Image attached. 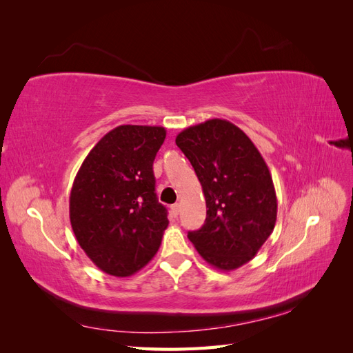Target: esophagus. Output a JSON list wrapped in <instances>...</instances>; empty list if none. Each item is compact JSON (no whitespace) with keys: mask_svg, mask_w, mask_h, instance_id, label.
<instances>
[{"mask_svg":"<svg viewBox=\"0 0 353 353\" xmlns=\"http://www.w3.org/2000/svg\"><path fill=\"white\" fill-rule=\"evenodd\" d=\"M178 212H179V205L178 203H175V205L170 206V213H172L174 216H178Z\"/></svg>","mask_w":353,"mask_h":353,"instance_id":"esophagus-1","label":"esophagus"}]
</instances>
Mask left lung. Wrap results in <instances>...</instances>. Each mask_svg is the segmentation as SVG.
<instances>
[{
  "label": "left lung",
  "instance_id": "left-lung-1",
  "mask_svg": "<svg viewBox=\"0 0 353 353\" xmlns=\"http://www.w3.org/2000/svg\"><path fill=\"white\" fill-rule=\"evenodd\" d=\"M176 145L193 165L206 199V221L188 239L213 268L232 271L253 259L276 221L270 169L239 126L209 119L185 128Z\"/></svg>",
  "mask_w": 353,
  "mask_h": 353
}]
</instances>
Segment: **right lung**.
Returning a JSON list of instances; mask_svg holds the SVG:
<instances>
[{
	"mask_svg": "<svg viewBox=\"0 0 353 353\" xmlns=\"http://www.w3.org/2000/svg\"><path fill=\"white\" fill-rule=\"evenodd\" d=\"M165 138L163 126H116L94 145L74 176L72 230L105 274L130 276L160 248L169 221L154 193L153 162Z\"/></svg>",
	"mask_w": 353,
	"mask_h": 353,
	"instance_id": "1",
	"label": "right lung"
}]
</instances>
